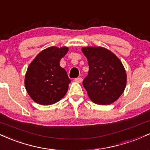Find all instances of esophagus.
Listing matches in <instances>:
<instances>
[{
  "mask_svg": "<svg viewBox=\"0 0 150 150\" xmlns=\"http://www.w3.org/2000/svg\"><path fill=\"white\" fill-rule=\"evenodd\" d=\"M82 81H83V79H82L81 77H79V78L75 79V81H76L78 83H81Z\"/></svg>",
  "mask_w": 150,
  "mask_h": 150,
  "instance_id": "34e87169",
  "label": "esophagus"
}]
</instances>
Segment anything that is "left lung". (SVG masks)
Returning <instances> with one entry per match:
<instances>
[{
  "instance_id": "obj_1",
  "label": "left lung",
  "mask_w": 150,
  "mask_h": 150,
  "mask_svg": "<svg viewBox=\"0 0 150 150\" xmlns=\"http://www.w3.org/2000/svg\"><path fill=\"white\" fill-rule=\"evenodd\" d=\"M88 59V74L83 86L94 103L107 105L114 103L124 93L127 76L120 59L103 47H83Z\"/></svg>"
}]
</instances>
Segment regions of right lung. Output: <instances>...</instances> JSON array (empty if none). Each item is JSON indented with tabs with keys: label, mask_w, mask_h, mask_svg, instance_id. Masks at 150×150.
<instances>
[{
	"label": "right lung",
	"mask_w": 150,
	"mask_h": 150,
	"mask_svg": "<svg viewBox=\"0 0 150 150\" xmlns=\"http://www.w3.org/2000/svg\"><path fill=\"white\" fill-rule=\"evenodd\" d=\"M67 47H49L36 55L26 70L24 85L31 99L41 105H50L66 95L71 82L59 61Z\"/></svg>",
	"instance_id": "obj_1"
}]
</instances>
